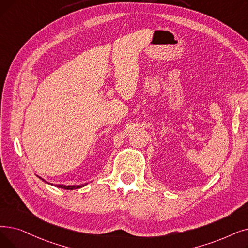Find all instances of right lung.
<instances>
[{"instance_id":"obj_1","label":"right lung","mask_w":248,"mask_h":248,"mask_svg":"<svg viewBox=\"0 0 248 248\" xmlns=\"http://www.w3.org/2000/svg\"><path fill=\"white\" fill-rule=\"evenodd\" d=\"M85 185H81V186H63V185H57L58 187H61V188H64V189H76V188H79L81 186H84Z\"/></svg>"}]
</instances>
